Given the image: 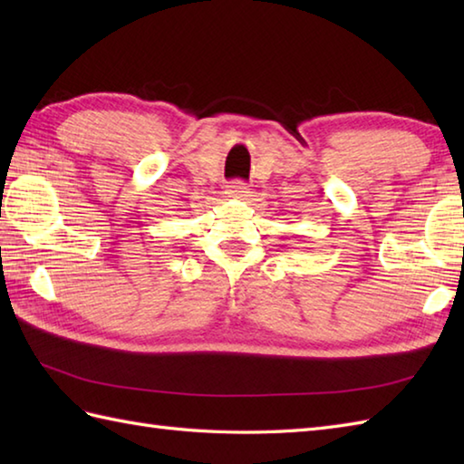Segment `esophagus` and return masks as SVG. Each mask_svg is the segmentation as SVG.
<instances>
[{
  "mask_svg": "<svg viewBox=\"0 0 464 464\" xmlns=\"http://www.w3.org/2000/svg\"><path fill=\"white\" fill-rule=\"evenodd\" d=\"M227 197H231V199H243V197H247L249 189H247V183L241 181V179H235L229 185H227Z\"/></svg>",
  "mask_w": 464,
  "mask_h": 464,
  "instance_id": "esophagus-1",
  "label": "esophagus"
}]
</instances>
